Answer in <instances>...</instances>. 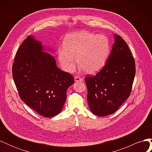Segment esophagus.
I'll list each match as a JSON object with an SVG mask.
<instances>
[{
	"label": "esophagus",
	"mask_w": 152,
	"mask_h": 152,
	"mask_svg": "<svg viewBox=\"0 0 152 152\" xmlns=\"http://www.w3.org/2000/svg\"><path fill=\"white\" fill-rule=\"evenodd\" d=\"M74 79H75V82H82V81H83V79H82V78H81L80 77H78V76L75 77Z\"/></svg>",
	"instance_id": "34e87169"
}]
</instances>
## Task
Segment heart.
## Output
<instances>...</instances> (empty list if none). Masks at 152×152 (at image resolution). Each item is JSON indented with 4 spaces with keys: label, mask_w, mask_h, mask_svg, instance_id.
Segmentation results:
<instances>
[{
    "label": "heart",
    "mask_w": 152,
    "mask_h": 152,
    "mask_svg": "<svg viewBox=\"0 0 152 152\" xmlns=\"http://www.w3.org/2000/svg\"><path fill=\"white\" fill-rule=\"evenodd\" d=\"M63 48L58 49V59L66 72H72L78 65L88 74H94L103 68L110 53L108 37L103 34L95 35L87 31L67 35Z\"/></svg>",
    "instance_id": "1"
}]
</instances>
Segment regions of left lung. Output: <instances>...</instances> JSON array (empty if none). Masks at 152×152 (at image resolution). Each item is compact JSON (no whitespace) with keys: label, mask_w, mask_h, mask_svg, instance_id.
I'll return each mask as SVG.
<instances>
[{"label":"left lung","mask_w":152,"mask_h":152,"mask_svg":"<svg viewBox=\"0 0 152 152\" xmlns=\"http://www.w3.org/2000/svg\"><path fill=\"white\" fill-rule=\"evenodd\" d=\"M113 35L112 51L102 70L85 78L89 107L100 117L115 113L129 98L136 73L134 59L127 44L121 36Z\"/></svg>","instance_id":"obj_1"}]
</instances>
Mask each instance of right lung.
Returning a JSON list of instances; mask_svg holds the SVG:
<instances>
[{
    "label": "right lung",
    "mask_w": 152,
    "mask_h": 152,
    "mask_svg": "<svg viewBox=\"0 0 152 152\" xmlns=\"http://www.w3.org/2000/svg\"><path fill=\"white\" fill-rule=\"evenodd\" d=\"M45 50L40 41L27 37L16 54L12 77L23 102L40 115L53 117L61 111L74 78Z\"/></svg>",
    "instance_id": "add662e5"
}]
</instances>
